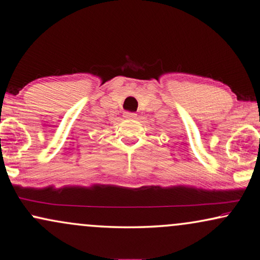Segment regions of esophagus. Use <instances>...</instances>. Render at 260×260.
<instances>
[{"label":"esophagus","mask_w":260,"mask_h":260,"mask_svg":"<svg viewBox=\"0 0 260 260\" xmlns=\"http://www.w3.org/2000/svg\"><path fill=\"white\" fill-rule=\"evenodd\" d=\"M123 117L127 118V119H134L135 117H137V113H134V112H125V113H123Z\"/></svg>","instance_id":"34e87169"}]
</instances>
